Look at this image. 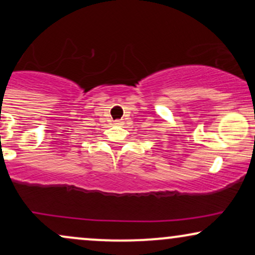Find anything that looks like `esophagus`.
Instances as JSON below:
<instances>
[{"instance_id": "1", "label": "esophagus", "mask_w": 255, "mask_h": 255, "mask_svg": "<svg viewBox=\"0 0 255 255\" xmlns=\"http://www.w3.org/2000/svg\"><path fill=\"white\" fill-rule=\"evenodd\" d=\"M115 125L116 126H124V121H120V120H118V121H115Z\"/></svg>"}]
</instances>
